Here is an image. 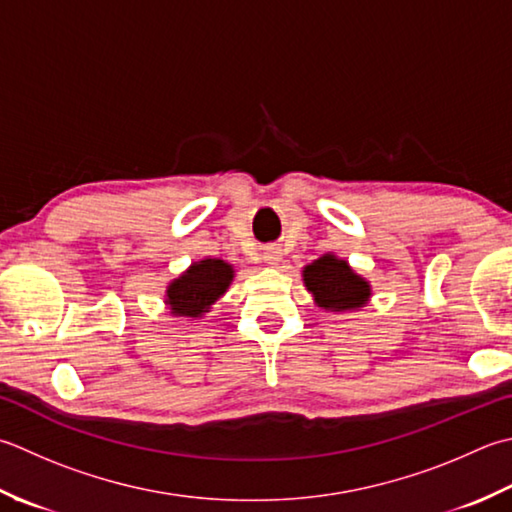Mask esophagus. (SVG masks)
Here are the masks:
<instances>
[{
	"label": "esophagus",
	"mask_w": 512,
	"mask_h": 512,
	"mask_svg": "<svg viewBox=\"0 0 512 512\" xmlns=\"http://www.w3.org/2000/svg\"><path fill=\"white\" fill-rule=\"evenodd\" d=\"M279 259H282V253H279L277 246H268L266 253H264V262L266 264H279Z\"/></svg>",
	"instance_id": "1"
}]
</instances>
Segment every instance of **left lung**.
<instances>
[{"instance_id":"1","label":"left lung","mask_w":512,"mask_h":512,"mask_svg":"<svg viewBox=\"0 0 512 512\" xmlns=\"http://www.w3.org/2000/svg\"><path fill=\"white\" fill-rule=\"evenodd\" d=\"M304 282L315 302L326 310L359 308L370 297V288L362 277L355 275L344 259L333 255L319 257L317 262L306 266Z\"/></svg>"}]
</instances>
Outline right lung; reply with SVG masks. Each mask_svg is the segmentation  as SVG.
Masks as SVG:
<instances>
[{
  "label": "right lung",
  "mask_w": 512,
  "mask_h": 512,
  "mask_svg": "<svg viewBox=\"0 0 512 512\" xmlns=\"http://www.w3.org/2000/svg\"><path fill=\"white\" fill-rule=\"evenodd\" d=\"M230 282H233V268L224 259H204L168 286L166 302L175 315L199 317L210 304H215L219 295L226 293Z\"/></svg>",
  "instance_id": "1"
}]
</instances>
